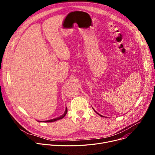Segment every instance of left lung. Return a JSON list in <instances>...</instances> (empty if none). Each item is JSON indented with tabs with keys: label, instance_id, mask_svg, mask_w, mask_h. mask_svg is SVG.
<instances>
[{
	"label": "left lung",
	"instance_id": "8db88e82",
	"mask_svg": "<svg viewBox=\"0 0 155 155\" xmlns=\"http://www.w3.org/2000/svg\"><path fill=\"white\" fill-rule=\"evenodd\" d=\"M93 110H94V108H93ZM94 111H95V110H94ZM95 112H96V114H98V115H100V116H101V117H103V116H102V115H100V114H98V113H97V112H96V111H95Z\"/></svg>",
	"mask_w": 155,
	"mask_h": 155
}]
</instances>
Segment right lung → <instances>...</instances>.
Instances as JSON below:
<instances>
[{"label": "right lung", "mask_w": 155, "mask_h": 155, "mask_svg": "<svg viewBox=\"0 0 155 155\" xmlns=\"http://www.w3.org/2000/svg\"><path fill=\"white\" fill-rule=\"evenodd\" d=\"M67 112H68V108H67V107H66V108H65V112H64V114H63V115H62L61 116H60V117H58V118H54V119H52V120H47V121H40V122H44V123H49V122H53V121H57V120H61V119L63 118H64V117L65 116V115L67 114Z\"/></svg>", "instance_id": "obj_1"}]
</instances>
